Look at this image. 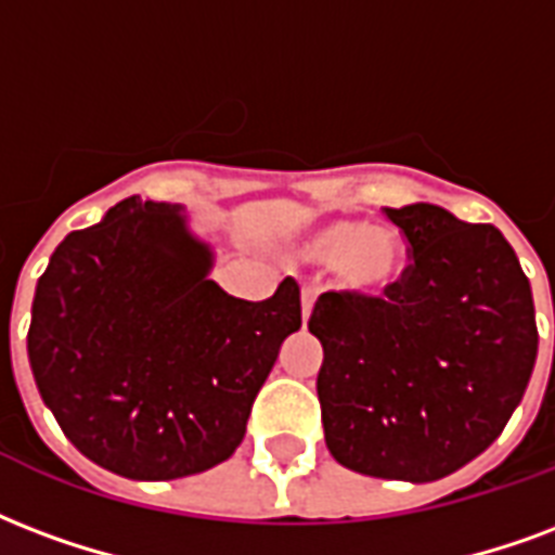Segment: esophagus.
Wrapping results in <instances>:
<instances>
[{"label":"esophagus","instance_id":"34e87169","mask_svg":"<svg viewBox=\"0 0 555 555\" xmlns=\"http://www.w3.org/2000/svg\"><path fill=\"white\" fill-rule=\"evenodd\" d=\"M314 302H318V291L302 288V323L311 318V309H314Z\"/></svg>","mask_w":555,"mask_h":555}]
</instances>
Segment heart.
I'll use <instances>...</instances> for the list:
<instances>
[{"label": "heart", "mask_w": 555, "mask_h": 555, "mask_svg": "<svg viewBox=\"0 0 555 555\" xmlns=\"http://www.w3.org/2000/svg\"><path fill=\"white\" fill-rule=\"evenodd\" d=\"M299 261L332 267L340 288L352 294H379L400 282L409 246L400 229L361 220H326L299 237L294 246Z\"/></svg>", "instance_id": "1"}]
</instances>
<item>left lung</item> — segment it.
Returning <instances> with one entry per match:
<instances>
[{
  "label": "left lung",
  "mask_w": 555,
  "mask_h": 555,
  "mask_svg": "<svg viewBox=\"0 0 555 555\" xmlns=\"http://www.w3.org/2000/svg\"><path fill=\"white\" fill-rule=\"evenodd\" d=\"M412 264L385 297L320 294L309 332L323 435L356 474L435 482L494 444L539 356L529 279L500 229L441 205L385 208Z\"/></svg>",
  "instance_id": "obj_1"
}]
</instances>
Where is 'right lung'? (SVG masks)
<instances>
[{
    "instance_id": "obj_1",
    "label": "right lung",
    "mask_w": 555,
    "mask_h": 555,
    "mask_svg": "<svg viewBox=\"0 0 555 555\" xmlns=\"http://www.w3.org/2000/svg\"><path fill=\"white\" fill-rule=\"evenodd\" d=\"M182 205L129 196L69 232L37 279V391L90 462L141 482L203 474L235 453L282 340L302 326L285 279L229 297Z\"/></svg>"
}]
</instances>
